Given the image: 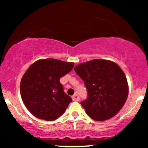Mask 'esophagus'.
Instances as JSON below:
<instances>
[{
    "instance_id": "34e87169",
    "label": "esophagus",
    "mask_w": 148,
    "mask_h": 148,
    "mask_svg": "<svg viewBox=\"0 0 148 148\" xmlns=\"http://www.w3.org/2000/svg\"><path fill=\"white\" fill-rule=\"evenodd\" d=\"M72 98L73 101H79V99H80L79 97L77 94H74V95L72 97Z\"/></svg>"
}]
</instances>
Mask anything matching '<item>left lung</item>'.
Listing matches in <instances>:
<instances>
[{"instance_id": "obj_1", "label": "left lung", "mask_w": 148, "mask_h": 148, "mask_svg": "<svg viewBox=\"0 0 148 148\" xmlns=\"http://www.w3.org/2000/svg\"><path fill=\"white\" fill-rule=\"evenodd\" d=\"M74 71L87 89L88 98L81 103L88 116L96 121L114 117L123 108L129 93L122 69L112 61L95 59L78 64Z\"/></svg>"}]
</instances>
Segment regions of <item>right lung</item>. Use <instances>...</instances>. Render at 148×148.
Masks as SVG:
<instances>
[{"instance_id": "obj_1", "label": "right lung", "mask_w": 148, "mask_h": 148, "mask_svg": "<svg viewBox=\"0 0 148 148\" xmlns=\"http://www.w3.org/2000/svg\"><path fill=\"white\" fill-rule=\"evenodd\" d=\"M74 65V62L47 58L37 60L27 69L21 79L20 92L34 116L53 121L63 114L72 98L64 92L60 79Z\"/></svg>"}]
</instances>
